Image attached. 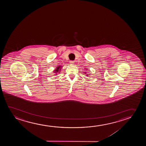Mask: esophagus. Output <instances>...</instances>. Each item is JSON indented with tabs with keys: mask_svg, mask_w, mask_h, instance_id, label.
Instances as JSON below:
<instances>
[{
	"mask_svg": "<svg viewBox=\"0 0 146 146\" xmlns=\"http://www.w3.org/2000/svg\"><path fill=\"white\" fill-rule=\"evenodd\" d=\"M70 63L71 64H74V61H70Z\"/></svg>",
	"mask_w": 146,
	"mask_h": 146,
	"instance_id": "1",
	"label": "esophagus"
}]
</instances>
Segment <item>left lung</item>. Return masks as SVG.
<instances>
[{
  "instance_id": "1",
  "label": "left lung",
  "mask_w": 146,
  "mask_h": 146,
  "mask_svg": "<svg viewBox=\"0 0 146 146\" xmlns=\"http://www.w3.org/2000/svg\"><path fill=\"white\" fill-rule=\"evenodd\" d=\"M86 70H87V69H86ZM85 73V74H87V75L86 76H88V75H87V74H86V72H84Z\"/></svg>"
}]
</instances>
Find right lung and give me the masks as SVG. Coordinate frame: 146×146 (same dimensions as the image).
Returning <instances> with one entry per match:
<instances>
[{
    "label": "right lung",
    "instance_id": "add662e5",
    "mask_svg": "<svg viewBox=\"0 0 146 146\" xmlns=\"http://www.w3.org/2000/svg\"><path fill=\"white\" fill-rule=\"evenodd\" d=\"M62 66H58V67H57L56 68V69H55L54 70V73H55V75H57V73H59L60 72V71H61V68H62ZM56 76V75H55Z\"/></svg>",
    "mask_w": 146,
    "mask_h": 146
}]
</instances>
